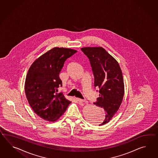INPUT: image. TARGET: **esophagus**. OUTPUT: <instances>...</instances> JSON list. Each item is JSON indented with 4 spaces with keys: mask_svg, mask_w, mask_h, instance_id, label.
Returning <instances> with one entry per match:
<instances>
[{
    "mask_svg": "<svg viewBox=\"0 0 158 158\" xmlns=\"http://www.w3.org/2000/svg\"><path fill=\"white\" fill-rule=\"evenodd\" d=\"M76 99H77V102H85V100H83V99H80V98H76Z\"/></svg>",
    "mask_w": 158,
    "mask_h": 158,
    "instance_id": "obj_1",
    "label": "esophagus"
}]
</instances>
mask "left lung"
Returning a JSON list of instances; mask_svg holds the SVG:
<instances>
[{"mask_svg": "<svg viewBox=\"0 0 158 158\" xmlns=\"http://www.w3.org/2000/svg\"><path fill=\"white\" fill-rule=\"evenodd\" d=\"M88 57L94 76V87L99 89V97L94 103L106 112L104 121L108 123L118 111L123 100L124 85L123 74L118 62L103 47L81 48Z\"/></svg>", "mask_w": 158, "mask_h": 158, "instance_id": "obj_1", "label": "left lung"}]
</instances>
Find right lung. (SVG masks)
<instances>
[{
	"instance_id": "obj_1",
	"label": "right lung",
	"mask_w": 158,
	"mask_h": 158,
	"mask_svg": "<svg viewBox=\"0 0 158 158\" xmlns=\"http://www.w3.org/2000/svg\"><path fill=\"white\" fill-rule=\"evenodd\" d=\"M77 52L54 47L36 59L28 69L25 81L26 95L33 111L44 120L56 121L71 103L57 92L62 86L59 73L64 63Z\"/></svg>"
}]
</instances>
